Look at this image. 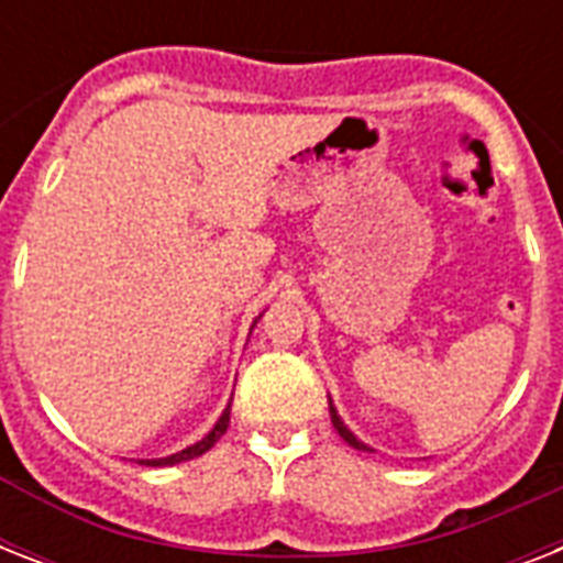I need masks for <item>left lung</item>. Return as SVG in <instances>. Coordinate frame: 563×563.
I'll list each match as a JSON object with an SVG mask.
<instances>
[{
  "mask_svg": "<svg viewBox=\"0 0 563 563\" xmlns=\"http://www.w3.org/2000/svg\"><path fill=\"white\" fill-rule=\"evenodd\" d=\"M330 420H333V427H335V432H339V435H342V438H344V441H347V444H351V446H356V450H371V446H368V444H362L360 438L353 435L351 429L344 427V420H342V418H339V411H335L333 400H330Z\"/></svg>",
  "mask_w": 563,
  "mask_h": 563,
  "instance_id": "1",
  "label": "left lung"
}]
</instances>
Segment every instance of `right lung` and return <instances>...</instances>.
Listing matches in <instances>:
<instances>
[{
  "instance_id": "right-lung-1",
  "label": "right lung",
  "mask_w": 563,
  "mask_h": 563,
  "mask_svg": "<svg viewBox=\"0 0 563 563\" xmlns=\"http://www.w3.org/2000/svg\"><path fill=\"white\" fill-rule=\"evenodd\" d=\"M228 423H230V406L221 411V418L216 420V427H212L210 432H207V435L198 441V444L187 446V450H180V453H175V455H166V459H143L140 464H148V467H169V464L189 462V459H195V455H203L212 444H216V441H219L221 435H224V432H228Z\"/></svg>"
}]
</instances>
